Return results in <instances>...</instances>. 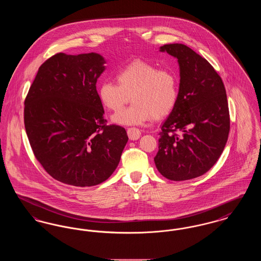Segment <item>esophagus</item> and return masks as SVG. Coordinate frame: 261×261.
I'll return each mask as SVG.
<instances>
[{"label":"esophagus","instance_id":"1","mask_svg":"<svg viewBox=\"0 0 261 261\" xmlns=\"http://www.w3.org/2000/svg\"><path fill=\"white\" fill-rule=\"evenodd\" d=\"M127 134L130 140L132 141H136L140 137H141V131L138 128H129L127 130Z\"/></svg>","mask_w":261,"mask_h":261}]
</instances>
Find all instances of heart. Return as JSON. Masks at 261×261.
Returning <instances> with one entry per match:
<instances>
[{"mask_svg":"<svg viewBox=\"0 0 261 261\" xmlns=\"http://www.w3.org/2000/svg\"><path fill=\"white\" fill-rule=\"evenodd\" d=\"M116 80L118 85L106 81L99 85V98L102 105L118 112L130 99L134 102L112 116L116 124H143L151 117L162 119L171 113L177 103L179 83L172 70L160 69L154 64L137 60L121 68Z\"/></svg>","mask_w":261,"mask_h":261,"instance_id":"b5f03b06","label":"heart"}]
</instances>
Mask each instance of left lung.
Here are the masks:
<instances>
[{
	"label": "left lung",
	"instance_id": "8db88e82",
	"mask_svg": "<svg viewBox=\"0 0 261 261\" xmlns=\"http://www.w3.org/2000/svg\"><path fill=\"white\" fill-rule=\"evenodd\" d=\"M160 51L177 59L180 83L154 163L163 177L185 181L207 172L223 152L230 130L226 90L211 63L186 45L167 44Z\"/></svg>",
	"mask_w": 261,
	"mask_h": 261
}]
</instances>
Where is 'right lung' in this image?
<instances>
[{
  "label": "right lung",
  "mask_w": 261,
  "mask_h": 261,
  "mask_svg": "<svg viewBox=\"0 0 261 261\" xmlns=\"http://www.w3.org/2000/svg\"><path fill=\"white\" fill-rule=\"evenodd\" d=\"M107 61L97 53H60L44 62L24 102L30 146L56 180L95 186L111 177L128 142L124 128L106 126L96 83Z\"/></svg>",
  "instance_id": "obj_1"
}]
</instances>
